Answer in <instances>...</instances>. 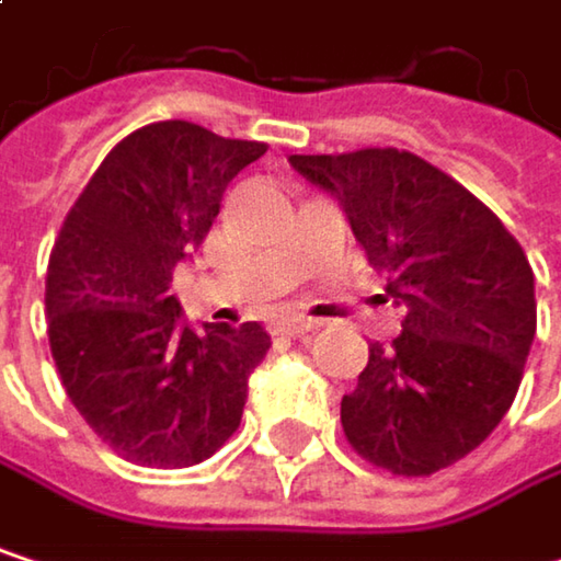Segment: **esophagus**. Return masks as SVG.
<instances>
[{
  "mask_svg": "<svg viewBox=\"0 0 561 561\" xmlns=\"http://www.w3.org/2000/svg\"><path fill=\"white\" fill-rule=\"evenodd\" d=\"M318 328H321V321H314V318H301V314H285V318H279V321L273 324V331H276V334H288V337H301V334L318 331Z\"/></svg>",
  "mask_w": 561,
  "mask_h": 561,
  "instance_id": "1",
  "label": "esophagus"
}]
</instances>
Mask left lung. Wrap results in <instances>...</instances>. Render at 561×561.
Masks as SVG:
<instances>
[{
	"instance_id": "left-lung-1",
	"label": "left lung",
	"mask_w": 561,
	"mask_h": 561,
	"mask_svg": "<svg viewBox=\"0 0 561 561\" xmlns=\"http://www.w3.org/2000/svg\"><path fill=\"white\" fill-rule=\"evenodd\" d=\"M288 162L341 201L402 305V334L370 344L357 390L341 399L351 448L399 478L461 461L501 425L523 380L536 334L523 247L465 184L405 149Z\"/></svg>"
}]
</instances>
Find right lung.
I'll list each match as a JSON object with an SVG mask.
<instances>
[{
  "label": "right lung",
  "instance_id": "right-lung-1",
  "mask_svg": "<svg viewBox=\"0 0 561 561\" xmlns=\"http://www.w3.org/2000/svg\"><path fill=\"white\" fill-rule=\"evenodd\" d=\"M266 142L165 119L110 149L48 260V341L64 392L126 461L187 468L240 425L270 334L247 321L181 324L174 266L201 247L227 184Z\"/></svg>",
  "mask_w": 561,
  "mask_h": 561
}]
</instances>
